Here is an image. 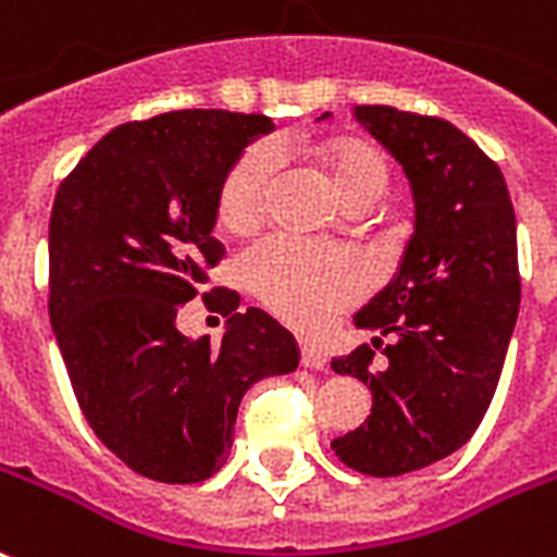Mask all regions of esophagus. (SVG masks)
I'll return each mask as SVG.
<instances>
[{"instance_id":"obj_1","label":"esophagus","mask_w":557,"mask_h":557,"mask_svg":"<svg viewBox=\"0 0 557 557\" xmlns=\"http://www.w3.org/2000/svg\"><path fill=\"white\" fill-rule=\"evenodd\" d=\"M300 364L312 368V371H324L326 368V354L318 350L315 345H300Z\"/></svg>"}]
</instances>
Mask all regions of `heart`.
Segmentation results:
<instances>
[{
	"label": "heart",
	"mask_w": 557,
	"mask_h": 557,
	"mask_svg": "<svg viewBox=\"0 0 557 557\" xmlns=\"http://www.w3.org/2000/svg\"><path fill=\"white\" fill-rule=\"evenodd\" d=\"M318 163L324 165L330 189L345 207L376 201L388 186V160L362 139H338L318 148ZM271 172L274 163L265 148H250L231 165L219 189V219L227 231H248L260 222ZM245 280L265 307L307 330L324 324L362 288V274L350 257L283 236L250 250Z\"/></svg>",
	"instance_id": "1"
}]
</instances>
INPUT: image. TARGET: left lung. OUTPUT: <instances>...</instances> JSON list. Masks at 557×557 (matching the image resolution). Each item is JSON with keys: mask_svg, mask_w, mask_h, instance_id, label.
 <instances>
[{"mask_svg": "<svg viewBox=\"0 0 557 557\" xmlns=\"http://www.w3.org/2000/svg\"><path fill=\"white\" fill-rule=\"evenodd\" d=\"M324 113L321 119H326ZM414 198L411 233L388 286L354 315L393 342L333 359L371 388L362 426L333 441L364 476H403L465 447L494 400L520 309L517 222L499 165L447 119L359 104Z\"/></svg>", "mask_w": 557, "mask_h": 557, "instance_id": "obj_1", "label": "left lung"}]
</instances>
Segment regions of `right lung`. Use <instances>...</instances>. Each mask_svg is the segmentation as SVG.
Wrapping results in <instances>:
<instances>
[{
	"instance_id": "obj_1",
	"label": "right lung",
	"mask_w": 557,
	"mask_h": 557,
	"mask_svg": "<svg viewBox=\"0 0 557 557\" xmlns=\"http://www.w3.org/2000/svg\"><path fill=\"white\" fill-rule=\"evenodd\" d=\"M262 113L172 110L125 122L81 157L49 219V318L72 392L99 441L139 476L219 473L253 382L292 373L295 335L262 309L227 318L222 345L186 338L177 312L222 260L219 189ZM224 315L239 295H203Z\"/></svg>"
}]
</instances>
